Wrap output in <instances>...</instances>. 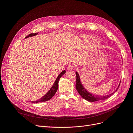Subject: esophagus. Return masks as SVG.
I'll return each mask as SVG.
<instances>
[{
    "label": "esophagus",
    "mask_w": 133,
    "mask_h": 133,
    "mask_svg": "<svg viewBox=\"0 0 133 133\" xmlns=\"http://www.w3.org/2000/svg\"><path fill=\"white\" fill-rule=\"evenodd\" d=\"M74 66L73 65H69L68 66V70H73V69H74Z\"/></svg>",
    "instance_id": "obj_1"
}]
</instances>
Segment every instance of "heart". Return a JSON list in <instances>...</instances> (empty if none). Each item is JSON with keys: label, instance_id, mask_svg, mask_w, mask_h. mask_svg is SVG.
<instances>
[{"label": "heart", "instance_id": "b5f03b06", "mask_svg": "<svg viewBox=\"0 0 133 133\" xmlns=\"http://www.w3.org/2000/svg\"><path fill=\"white\" fill-rule=\"evenodd\" d=\"M95 44L96 45H99V41L98 40H95Z\"/></svg>", "mask_w": 133, "mask_h": 133}]
</instances>
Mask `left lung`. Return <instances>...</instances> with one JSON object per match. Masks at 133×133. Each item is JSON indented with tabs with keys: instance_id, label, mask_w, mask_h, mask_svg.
<instances>
[{
	"instance_id": "obj_1",
	"label": "left lung",
	"mask_w": 133,
	"mask_h": 133,
	"mask_svg": "<svg viewBox=\"0 0 133 133\" xmlns=\"http://www.w3.org/2000/svg\"><path fill=\"white\" fill-rule=\"evenodd\" d=\"M75 73L76 75V85H75L76 89V90H77V91L79 93V94L81 95V96L82 97H83V99L89 102L98 101H100V100H105V99L108 98L109 97H110L111 95H112L118 89V87H119L120 84V82L119 84H118L117 88L115 89V91H114V92L111 93V94L106 95H95L94 94H92L91 93L89 92L88 90L84 87V86H83L82 83L81 82V79L80 78V75H79L78 72H76Z\"/></svg>"
}]
</instances>
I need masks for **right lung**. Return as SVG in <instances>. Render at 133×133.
<instances>
[{
	"label": "right lung",
	"mask_w": 133,
	"mask_h": 133,
	"mask_svg": "<svg viewBox=\"0 0 133 133\" xmlns=\"http://www.w3.org/2000/svg\"><path fill=\"white\" fill-rule=\"evenodd\" d=\"M38 33H31L30 34L29 36H27L25 38H28L31 37H33L36 36V35L38 34ZM66 71L64 70L61 72V73L58 76V77L56 79L54 83H53V85H52V87L50 88V89L48 90V92L43 96H42L40 99L36 100V101H32L31 102H44V101H47L49 100H50L52 97L54 95V94L57 92V90L58 89V86H59V81L60 80V78L61 77V76L64 75L66 73Z\"/></svg>",
	"instance_id": "obj_1"
}]
</instances>
